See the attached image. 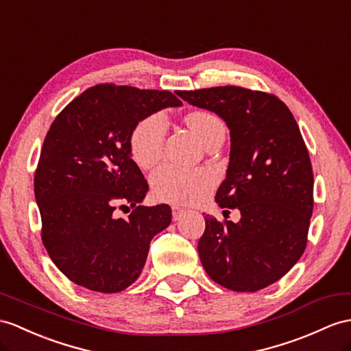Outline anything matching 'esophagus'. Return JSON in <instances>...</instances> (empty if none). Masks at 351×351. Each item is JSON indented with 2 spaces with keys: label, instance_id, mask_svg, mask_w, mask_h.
<instances>
[{
  "label": "esophagus",
  "instance_id": "1",
  "mask_svg": "<svg viewBox=\"0 0 351 351\" xmlns=\"http://www.w3.org/2000/svg\"><path fill=\"white\" fill-rule=\"evenodd\" d=\"M184 215H186V210L178 208V207H173V220H174V221L180 220Z\"/></svg>",
  "mask_w": 351,
  "mask_h": 351
}]
</instances>
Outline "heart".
<instances>
[{
  "label": "heart",
  "instance_id": "heart-1",
  "mask_svg": "<svg viewBox=\"0 0 351 351\" xmlns=\"http://www.w3.org/2000/svg\"><path fill=\"white\" fill-rule=\"evenodd\" d=\"M195 135L208 146L225 136V125L220 117L207 110H196L186 116ZM168 122L162 113L149 114L135 125L130 138V150L140 168H152L164 152ZM152 189L159 199L173 204H195L204 199L216 184V174L210 169H191L164 165L152 174Z\"/></svg>",
  "mask_w": 351,
  "mask_h": 351
}]
</instances>
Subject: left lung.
<instances>
[{"mask_svg":"<svg viewBox=\"0 0 351 351\" xmlns=\"http://www.w3.org/2000/svg\"><path fill=\"white\" fill-rule=\"evenodd\" d=\"M177 95L215 111L230 131L229 165L216 202L238 208L241 219L205 216L198 241L202 267L229 290L265 289L293 268L306 245L314 178L299 126L272 93L217 86Z\"/></svg>","mask_w":351,"mask_h":351,"instance_id":"1","label":"left lung"}]
</instances>
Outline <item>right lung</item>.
Masks as SVG:
<instances>
[{
	"mask_svg": "<svg viewBox=\"0 0 351 351\" xmlns=\"http://www.w3.org/2000/svg\"><path fill=\"white\" fill-rule=\"evenodd\" d=\"M180 106L168 90L106 83L74 98L50 125L34 177L41 240L77 286L122 292L140 277L152 238L169 226V205L140 204L149 184L130 138L141 119ZM125 203L132 215L116 219L115 205Z\"/></svg>",
	"mask_w": 351,
	"mask_h": 351,
	"instance_id": "add662e5",
	"label": "right lung"
}]
</instances>
